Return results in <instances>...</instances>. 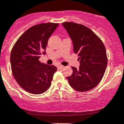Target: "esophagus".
Instances as JSON below:
<instances>
[{
  "instance_id": "obj_1",
  "label": "esophagus",
  "mask_w": 124,
  "mask_h": 124,
  "mask_svg": "<svg viewBox=\"0 0 124 124\" xmlns=\"http://www.w3.org/2000/svg\"><path fill=\"white\" fill-rule=\"evenodd\" d=\"M64 67V66H63V65H61V64H59V65H58V68H60V69H63Z\"/></svg>"
}]
</instances>
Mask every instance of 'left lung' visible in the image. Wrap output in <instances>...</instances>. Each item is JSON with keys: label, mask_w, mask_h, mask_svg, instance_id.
I'll return each instance as SVG.
<instances>
[{"label": "left lung", "mask_w": 124, "mask_h": 124, "mask_svg": "<svg viewBox=\"0 0 124 124\" xmlns=\"http://www.w3.org/2000/svg\"><path fill=\"white\" fill-rule=\"evenodd\" d=\"M63 26L72 40L74 53L80 63L78 70L72 66L73 73L66 77L70 85L77 91H90L99 84L105 74L108 63L105 45L83 24L64 22Z\"/></svg>", "instance_id": "obj_1"}]
</instances>
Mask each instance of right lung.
Here are the masks:
<instances>
[{"instance_id":"right-lung-1","label":"right lung","mask_w":124,"mask_h":124,"mask_svg":"<svg viewBox=\"0 0 124 124\" xmlns=\"http://www.w3.org/2000/svg\"><path fill=\"white\" fill-rule=\"evenodd\" d=\"M58 23H40L24 31L16 42L11 53L12 73L23 89L40 94L50 87L57 68L41 63L39 58L46 54L48 40Z\"/></svg>"}]
</instances>
